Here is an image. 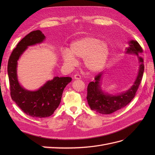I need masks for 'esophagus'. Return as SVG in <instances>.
<instances>
[{"mask_svg": "<svg viewBox=\"0 0 155 155\" xmlns=\"http://www.w3.org/2000/svg\"><path fill=\"white\" fill-rule=\"evenodd\" d=\"M74 79H80L81 78V76L80 75H79V74H75L74 75Z\"/></svg>", "mask_w": 155, "mask_h": 155, "instance_id": "1", "label": "esophagus"}]
</instances>
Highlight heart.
<instances>
[{
	"label": "heart",
	"mask_w": 155,
	"mask_h": 155,
	"mask_svg": "<svg viewBox=\"0 0 155 155\" xmlns=\"http://www.w3.org/2000/svg\"><path fill=\"white\" fill-rule=\"evenodd\" d=\"M109 55V48L106 43L96 37H87L72 43L70 51L63 53V58L71 65L77 63L75 58L84 59V65L88 71L95 73L104 67Z\"/></svg>",
	"instance_id": "b5f03b06"
}]
</instances>
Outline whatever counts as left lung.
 <instances>
[{
  "instance_id": "1",
  "label": "left lung",
  "mask_w": 155,
  "mask_h": 155,
  "mask_svg": "<svg viewBox=\"0 0 155 155\" xmlns=\"http://www.w3.org/2000/svg\"><path fill=\"white\" fill-rule=\"evenodd\" d=\"M128 44L126 53L137 55L140 63L138 76L133 85L127 91L119 95L108 94L101 90L100 83L102 73L98 74L94 78L95 81L90 82L87 87V100L91 110L102 114H112L128 105L135 96L144 71L143 59L138 56L140 53L143 52V50L137 41L131 40Z\"/></svg>"
}]
</instances>
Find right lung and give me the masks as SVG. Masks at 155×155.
<instances>
[{"mask_svg": "<svg viewBox=\"0 0 155 155\" xmlns=\"http://www.w3.org/2000/svg\"><path fill=\"white\" fill-rule=\"evenodd\" d=\"M45 39L40 30L30 32L13 49L8 63L12 99L25 114L35 118H46L54 114L60 104L64 88L72 81L70 77H55L36 91H27L21 86L17 76L18 59L28 46L41 43Z\"/></svg>", "mask_w": 155, "mask_h": 155, "instance_id": "add662e5", "label": "right lung"}]
</instances>
